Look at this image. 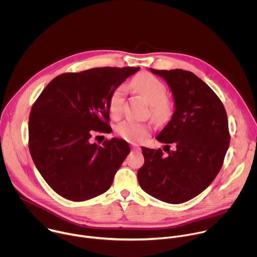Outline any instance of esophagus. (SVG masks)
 I'll return each mask as SVG.
<instances>
[{
	"label": "esophagus",
	"instance_id": "34e87169",
	"mask_svg": "<svg viewBox=\"0 0 257 257\" xmlns=\"http://www.w3.org/2000/svg\"><path fill=\"white\" fill-rule=\"evenodd\" d=\"M131 149H132V151H134V152H140V148H139V146L133 145V146H131Z\"/></svg>",
	"mask_w": 257,
	"mask_h": 257
}]
</instances>
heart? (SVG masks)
Wrapping results in <instances>:
<instances>
[{
	"label": "heart",
	"instance_id": "heart-1",
	"mask_svg": "<svg viewBox=\"0 0 257 257\" xmlns=\"http://www.w3.org/2000/svg\"><path fill=\"white\" fill-rule=\"evenodd\" d=\"M131 86L151 103V114L156 121L165 122L170 119L173 105L166 96L168 90L162 80L150 73H142L132 80ZM125 92V87L120 85L109 96L108 111L113 118H118L122 114ZM116 133L126 141L137 143L150 135V128L148 125L134 120H125L116 126Z\"/></svg>",
	"mask_w": 257,
	"mask_h": 257
}]
</instances>
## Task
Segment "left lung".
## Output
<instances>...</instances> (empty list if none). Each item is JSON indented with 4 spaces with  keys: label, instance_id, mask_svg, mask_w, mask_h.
Instances as JSON below:
<instances>
[{
    "label": "left lung",
    "instance_id": "1",
    "mask_svg": "<svg viewBox=\"0 0 257 257\" xmlns=\"http://www.w3.org/2000/svg\"><path fill=\"white\" fill-rule=\"evenodd\" d=\"M151 71L167 81L176 108L157 137L166 143L168 155L161 149L141 148L144 164L138 170V182L162 201L182 203L207 188L221 170L230 144L228 116L222 100L194 73Z\"/></svg>",
    "mask_w": 257,
    "mask_h": 257
}]
</instances>
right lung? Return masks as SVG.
<instances>
[{
    "label": "right lung",
    "mask_w": 257,
    "mask_h": 257,
    "mask_svg": "<svg viewBox=\"0 0 257 257\" xmlns=\"http://www.w3.org/2000/svg\"><path fill=\"white\" fill-rule=\"evenodd\" d=\"M139 67H99L55 77L32 104L28 148L34 165L59 195L83 201L105 192L130 153L126 141L90 143L107 133L108 99Z\"/></svg>",
    "instance_id": "right-lung-1"
}]
</instances>
